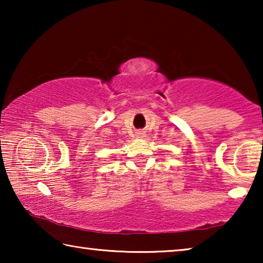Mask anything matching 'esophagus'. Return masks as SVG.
Masks as SVG:
<instances>
[{
    "label": "esophagus",
    "mask_w": 263,
    "mask_h": 263,
    "mask_svg": "<svg viewBox=\"0 0 263 263\" xmlns=\"http://www.w3.org/2000/svg\"><path fill=\"white\" fill-rule=\"evenodd\" d=\"M139 135H142V133H139Z\"/></svg>",
    "instance_id": "34e87169"
}]
</instances>
